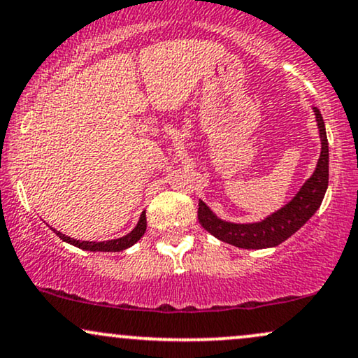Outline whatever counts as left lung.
Returning a JSON list of instances; mask_svg holds the SVG:
<instances>
[{
    "label": "left lung",
    "instance_id": "8db88e82",
    "mask_svg": "<svg viewBox=\"0 0 358 358\" xmlns=\"http://www.w3.org/2000/svg\"><path fill=\"white\" fill-rule=\"evenodd\" d=\"M317 118L318 135H320V158L315 171L302 185L296 195L282 208L260 222L234 223L218 218L205 201H198V222L208 234L222 242L238 248L260 250L277 247L288 236L299 231L313 213L320 208L327 187H329V141H327L325 123L318 108H313Z\"/></svg>",
    "mask_w": 358,
    "mask_h": 358
}]
</instances>
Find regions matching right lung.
Wrapping results in <instances>:
<instances>
[{
	"instance_id": "1",
	"label": "right lung",
	"mask_w": 358,
	"mask_h": 358,
	"mask_svg": "<svg viewBox=\"0 0 358 358\" xmlns=\"http://www.w3.org/2000/svg\"><path fill=\"white\" fill-rule=\"evenodd\" d=\"M63 242L73 245V247H78L81 250H88V252H122V250L130 248L131 245H135L141 236L145 235L146 231V215L145 212H141L140 215V220H138L136 227L133 228L128 235L122 236V238H115V240H106V242H81V240L71 238V236L63 235L62 231L55 230L51 228Z\"/></svg>"
}]
</instances>
